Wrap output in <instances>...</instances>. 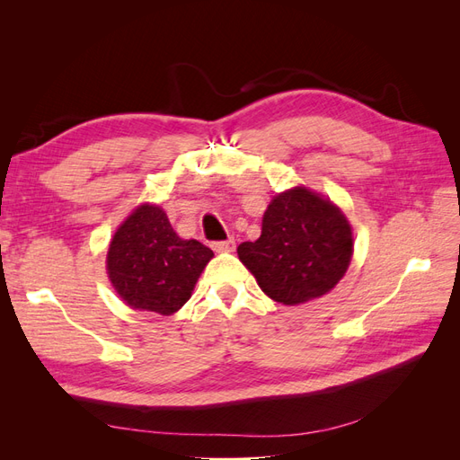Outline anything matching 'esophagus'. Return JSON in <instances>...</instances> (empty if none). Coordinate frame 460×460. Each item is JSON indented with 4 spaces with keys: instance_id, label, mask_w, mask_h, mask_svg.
I'll use <instances>...</instances> for the list:
<instances>
[{
    "instance_id": "1",
    "label": "esophagus",
    "mask_w": 460,
    "mask_h": 460,
    "mask_svg": "<svg viewBox=\"0 0 460 460\" xmlns=\"http://www.w3.org/2000/svg\"><path fill=\"white\" fill-rule=\"evenodd\" d=\"M234 247H235V240L234 238H228V240H222V242H215L213 243L215 252H232Z\"/></svg>"
}]
</instances>
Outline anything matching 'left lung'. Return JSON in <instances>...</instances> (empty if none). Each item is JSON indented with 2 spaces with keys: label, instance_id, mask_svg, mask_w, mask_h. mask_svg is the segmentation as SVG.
<instances>
[{
  "label": "left lung",
  "instance_id": "left-lung-1",
  "mask_svg": "<svg viewBox=\"0 0 460 460\" xmlns=\"http://www.w3.org/2000/svg\"><path fill=\"white\" fill-rule=\"evenodd\" d=\"M353 255V232L340 207L297 186L272 198L257 242L238 257L270 299L299 305L336 286Z\"/></svg>",
  "mask_w": 460,
  "mask_h": 460
}]
</instances>
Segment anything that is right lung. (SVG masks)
<instances>
[{
    "mask_svg": "<svg viewBox=\"0 0 460 460\" xmlns=\"http://www.w3.org/2000/svg\"><path fill=\"white\" fill-rule=\"evenodd\" d=\"M213 252L182 240L166 213L144 203L122 222L107 252V274L132 309L172 314L191 297Z\"/></svg>",
    "mask_w": 460,
    "mask_h": 460,
    "instance_id": "obj_1",
    "label": "right lung"
}]
</instances>
